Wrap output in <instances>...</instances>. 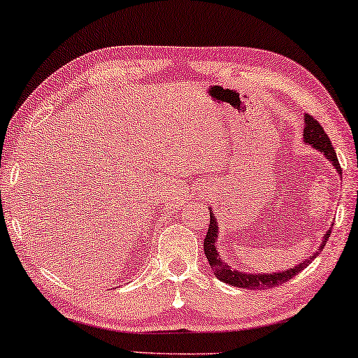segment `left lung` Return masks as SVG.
I'll return each mask as SVG.
<instances>
[{
    "label": "left lung",
    "mask_w": 358,
    "mask_h": 358,
    "mask_svg": "<svg viewBox=\"0 0 358 358\" xmlns=\"http://www.w3.org/2000/svg\"><path fill=\"white\" fill-rule=\"evenodd\" d=\"M303 140L306 141L308 145H311L313 148H316L317 151H321L322 155L326 156V159H329L332 166L337 169V173L342 174V168L339 164V159H337V155L334 148H332V143L329 140V136L326 135V131L320 125L315 117H311L310 114H305V129H303ZM331 229L326 233L324 241H322L321 248L313 254L311 257L305 259V262H300L298 266L293 268H287L285 272H275V273H243L236 271V268H231L227 262L223 261L222 256L218 254L217 249V239H218V227H217V220H215L212 210H210V224H208V231L207 236H205L203 241V252L207 254L208 264L212 267V271L215 273V277L218 280H222L228 285L233 287H239V288H248V290H264V288H272L277 285H282L300 273L303 268L308 267L313 259H315L317 254L322 251V248L326 246L327 238H329Z\"/></svg>",
    "instance_id": "8db88e82"
}]
</instances>
